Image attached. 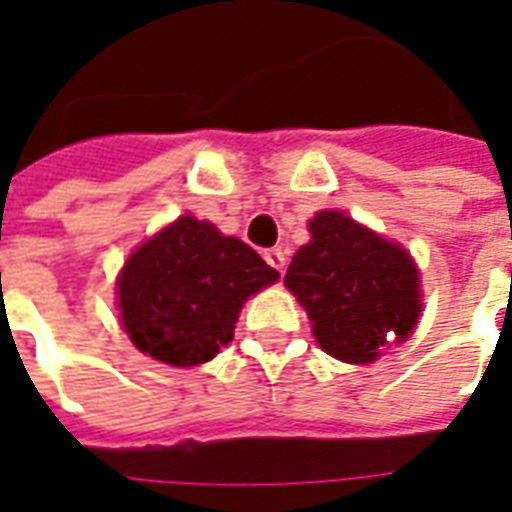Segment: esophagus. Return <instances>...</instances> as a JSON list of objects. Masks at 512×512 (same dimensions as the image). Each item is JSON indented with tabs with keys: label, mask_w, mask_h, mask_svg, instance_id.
<instances>
[{
	"label": "esophagus",
	"mask_w": 512,
	"mask_h": 512,
	"mask_svg": "<svg viewBox=\"0 0 512 512\" xmlns=\"http://www.w3.org/2000/svg\"><path fill=\"white\" fill-rule=\"evenodd\" d=\"M264 259H267L269 267H275L280 275L285 272V253L280 251V248H269V251H264Z\"/></svg>",
	"instance_id": "34e87169"
}]
</instances>
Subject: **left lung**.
Returning a JSON list of instances; mask_svg holds the SVG:
<instances>
[{
	"label": "left lung",
	"mask_w": 512,
	"mask_h": 512,
	"mask_svg": "<svg viewBox=\"0 0 512 512\" xmlns=\"http://www.w3.org/2000/svg\"><path fill=\"white\" fill-rule=\"evenodd\" d=\"M310 235L291 259L285 288L307 310L320 347L363 366L384 347L406 342L422 312L411 253L342 211H320Z\"/></svg>",
	"instance_id": "8db88e82"
}]
</instances>
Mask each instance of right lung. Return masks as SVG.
Returning a JSON list of instances; mask_svg holds the SVG:
<instances>
[{"mask_svg":"<svg viewBox=\"0 0 512 512\" xmlns=\"http://www.w3.org/2000/svg\"><path fill=\"white\" fill-rule=\"evenodd\" d=\"M277 277L251 245L181 216L125 261L117 280L122 326L149 358L200 366L232 342L245 299Z\"/></svg>","mask_w":512,"mask_h":512,"instance_id":"1","label":"right lung"}]
</instances>
